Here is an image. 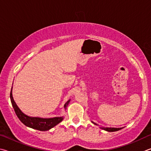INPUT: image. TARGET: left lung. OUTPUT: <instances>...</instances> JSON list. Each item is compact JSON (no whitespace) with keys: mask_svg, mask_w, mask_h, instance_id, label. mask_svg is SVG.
I'll list each match as a JSON object with an SVG mask.
<instances>
[{"mask_svg":"<svg viewBox=\"0 0 151 151\" xmlns=\"http://www.w3.org/2000/svg\"><path fill=\"white\" fill-rule=\"evenodd\" d=\"M92 123H94L95 125H97V124L96 123H94V122H93V121H92ZM101 129H104V130H105V131H108V132H114V131H119V130H120V129H123V128H113V127H112V128H111V127H100Z\"/></svg>","mask_w":151,"mask_h":151,"instance_id":"left-lung-1","label":"left lung"}]
</instances>
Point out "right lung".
I'll use <instances>...</instances> for the list:
<instances>
[{"label":"right lung","instance_id":"add662e5","mask_svg":"<svg viewBox=\"0 0 151 151\" xmlns=\"http://www.w3.org/2000/svg\"><path fill=\"white\" fill-rule=\"evenodd\" d=\"M12 89L10 91V101H11L12 107L14 108V111L17 114V117L20 120L21 122L23 124H24L26 126L28 127L32 128L36 130L42 131H46L47 130H50V129H52L57 125L58 123L62 122L63 119V117H53V118H40V117H29V116L25 115L24 113H23L21 110L18 108L17 105L16 104L14 99L12 97ZM70 101V99L65 103L64 105L65 109L66 107H68L69 103Z\"/></svg>","mask_w":151,"mask_h":151}]
</instances>
